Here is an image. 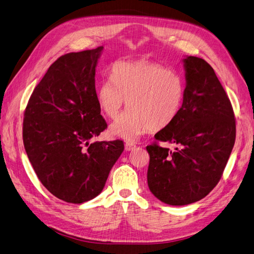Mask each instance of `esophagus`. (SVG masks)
<instances>
[{
    "instance_id": "esophagus-1",
    "label": "esophagus",
    "mask_w": 254,
    "mask_h": 254,
    "mask_svg": "<svg viewBox=\"0 0 254 254\" xmlns=\"http://www.w3.org/2000/svg\"><path fill=\"white\" fill-rule=\"evenodd\" d=\"M135 147H136V146H135L133 143H131V142H126V143H125V150H126V151L133 150Z\"/></svg>"
}]
</instances>
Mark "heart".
I'll use <instances>...</instances> for the list:
<instances>
[{
  "mask_svg": "<svg viewBox=\"0 0 254 254\" xmlns=\"http://www.w3.org/2000/svg\"><path fill=\"white\" fill-rule=\"evenodd\" d=\"M111 79L96 91L97 104L111 120L118 119L126 101L128 111L111 125L110 132L126 141H136L148 130L170 125L184 99L180 75L149 61H119L111 67Z\"/></svg>",
  "mask_w": 254,
  "mask_h": 254,
  "instance_id": "b5f03b06",
  "label": "heart"
}]
</instances>
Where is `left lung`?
I'll use <instances>...</instances> for the list:
<instances>
[{"label":"left lung","instance_id":"left-lung-1","mask_svg":"<svg viewBox=\"0 0 254 254\" xmlns=\"http://www.w3.org/2000/svg\"><path fill=\"white\" fill-rule=\"evenodd\" d=\"M186 89L177 118L155 134L175 150L152 144L147 183L159 200L187 205L204 198L221 178L235 142L231 103L213 67L205 60L187 56Z\"/></svg>","mask_w":254,"mask_h":254}]
</instances>
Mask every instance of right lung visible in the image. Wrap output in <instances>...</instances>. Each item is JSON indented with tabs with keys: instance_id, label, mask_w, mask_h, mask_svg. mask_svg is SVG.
<instances>
[{
	"instance_id": "obj_1",
	"label": "right lung",
	"mask_w": 254,
	"mask_h": 254,
	"mask_svg": "<svg viewBox=\"0 0 254 254\" xmlns=\"http://www.w3.org/2000/svg\"><path fill=\"white\" fill-rule=\"evenodd\" d=\"M104 47L59 57L37 84L23 121L30 164L49 191L82 203L102 193L124 143L89 141L107 128L95 90Z\"/></svg>"
}]
</instances>
